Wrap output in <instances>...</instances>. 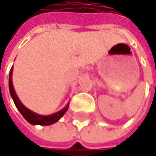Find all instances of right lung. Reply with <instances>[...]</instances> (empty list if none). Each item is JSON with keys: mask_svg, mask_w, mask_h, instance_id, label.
Masks as SVG:
<instances>
[{"mask_svg": "<svg viewBox=\"0 0 156 156\" xmlns=\"http://www.w3.org/2000/svg\"><path fill=\"white\" fill-rule=\"evenodd\" d=\"M12 71H13V67H11L10 71H9V92H10V95L14 101V104L16 107L18 108V110L20 111V112L22 114V116L27 120L30 124L32 125H43V126H48L51 124H53L55 122H57L60 120L64 113L67 112L68 108H69V104L64 107L62 110L51 114V115H39L36 112L30 111L29 109H27L26 106H24L22 105V103L20 101L19 97L17 96L16 92L14 90L13 85H12Z\"/></svg>", "mask_w": 156, "mask_h": 156, "instance_id": "obj_1", "label": "right lung"}]
</instances>
